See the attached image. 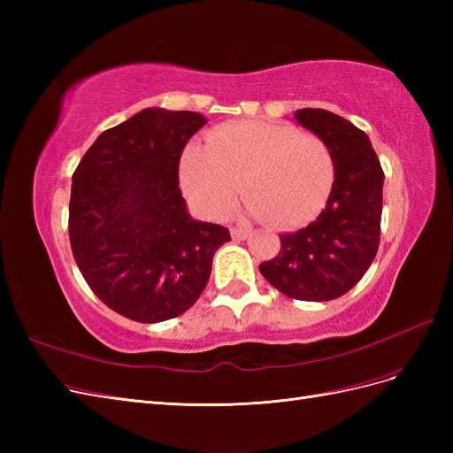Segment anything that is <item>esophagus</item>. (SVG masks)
Wrapping results in <instances>:
<instances>
[{
	"label": "esophagus",
	"instance_id": "34e87169",
	"mask_svg": "<svg viewBox=\"0 0 453 453\" xmlns=\"http://www.w3.org/2000/svg\"><path fill=\"white\" fill-rule=\"evenodd\" d=\"M230 234H232V238H234V240H245V238L251 234V232L248 228L234 226V228H230Z\"/></svg>",
	"mask_w": 453,
	"mask_h": 453
}]
</instances>
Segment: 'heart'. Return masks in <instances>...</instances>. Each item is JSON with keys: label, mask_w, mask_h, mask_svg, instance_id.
Returning a JSON list of instances; mask_svg holds the SVG:
<instances>
[{"label": "heart", "mask_w": 453, "mask_h": 453, "mask_svg": "<svg viewBox=\"0 0 453 453\" xmlns=\"http://www.w3.org/2000/svg\"><path fill=\"white\" fill-rule=\"evenodd\" d=\"M334 177L328 145L287 122H225L208 134L205 147L190 145L181 160V185L203 215L221 217L243 183L245 213L281 230L313 221Z\"/></svg>", "instance_id": "b5f03b06"}]
</instances>
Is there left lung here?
Segmentation results:
<instances>
[{
  "instance_id": "8db88e82",
  "label": "left lung",
  "mask_w": 453,
  "mask_h": 453,
  "mask_svg": "<svg viewBox=\"0 0 453 453\" xmlns=\"http://www.w3.org/2000/svg\"><path fill=\"white\" fill-rule=\"evenodd\" d=\"M295 119L331 149L334 185L319 217L281 234L278 257L258 270L289 298L325 303L357 285L376 257L383 170L368 135L344 117L306 107Z\"/></svg>"
}]
</instances>
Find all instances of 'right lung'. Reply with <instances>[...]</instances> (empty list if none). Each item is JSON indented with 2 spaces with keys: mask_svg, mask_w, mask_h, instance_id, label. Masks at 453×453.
Here are the masks:
<instances>
[{
  "mask_svg": "<svg viewBox=\"0 0 453 453\" xmlns=\"http://www.w3.org/2000/svg\"><path fill=\"white\" fill-rule=\"evenodd\" d=\"M200 113L149 107L98 135L73 173L70 242L105 306L140 323L177 318L200 298L228 228L195 221L180 158Z\"/></svg>",
  "mask_w": 453,
  "mask_h": 453,
  "instance_id": "right-lung-1",
  "label": "right lung"
}]
</instances>
